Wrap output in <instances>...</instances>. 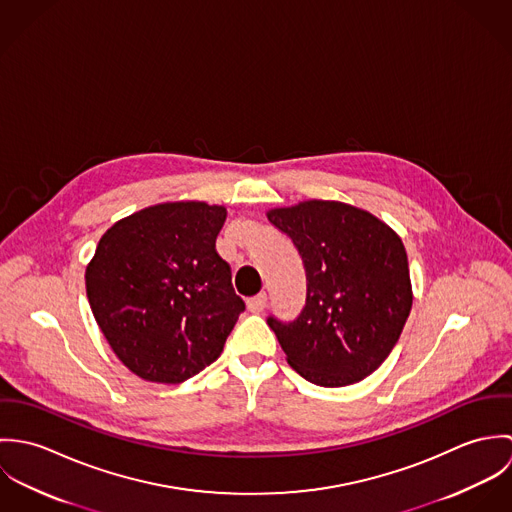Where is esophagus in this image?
Returning <instances> with one entry per match:
<instances>
[{"label":"esophagus","mask_w":512,"mask_h":512,"mask_svg":"<svg viewBox=\"0 0 512 512\" xmlns=\"http://www.w3.org/2000/svg\"><path fill=\"white\" fill-rule=\"evenodd\" d=\"M266 303H268V295H266V293H258V295H254V297H250V299L246 301V307H248L252 313H260V311L266 309Z\"/></svg>","instance_id":"34e87169"}]
</instances>
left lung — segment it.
<instances>
[{"label": "left lung", "mask_w": 512, "mask_h": 512, "mask_svg": "<svg viewBox=\"0 0 512 512\" xmlns=\"http://www.w3.org/2000/svg\"><path fill=\"white\" fill-rule=\"evenodd\" d=\"M266 217L292 238L307 276L299 317L268 319L288 365L325 388L361 382L392 353L412 309L402 238L341 201L309 199Z\"/></svg>", "instance_id": "obj_1"}]
</instances>
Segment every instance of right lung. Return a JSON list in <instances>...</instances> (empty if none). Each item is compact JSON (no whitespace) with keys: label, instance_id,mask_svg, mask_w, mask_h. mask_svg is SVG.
Segmentation results:
<instances>
[{"label":"right lung","instance_id":"obj_1","mask_svg":"<svg viewBox=\"0 0 512 512\" xmlns=\"http://www.w3.org/2000/svg\"><path fill=\"white\" fill-rule=\"evenodd\" d=\"M222 205L175 201L114 222L86 266V295L114 355L147 382L215 363L244 311L215 250Z\"/></svg>","mask_w":512,"mask_h":512}]
</instances>
